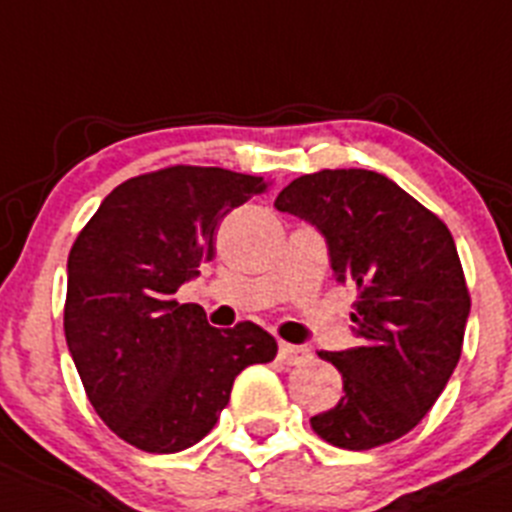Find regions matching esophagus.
<instances>
[{"label":"esophagus","instance_id":"esophagus-1","mask_svg":"<svg viewBox=\"0 0 512 512\" xmlns=\"http://www.w3.org/2000/svg\"><path fill=\"white\" fill-rule=\"evenodd\" d=\"M309 357L311 352L306 347H296V344H286V342L279 344V359L284 364H289V367H296V364L306 362Z\"/></svg>","mask_w":512,"mask_h":512}]
</instances>
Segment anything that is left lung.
<instances>
[{"label":"left lung","mask_w":512,"mask_h":512,"mask_svg":"<svg viewBox=\"0 0 512 512\" xmlns=\"http://www.w3.org/2000/svg\"><path fill=\"white\" fill-rule=\"evenodd\" d=\"M274 206L324 233L334 276L357 294V347L319 352L342 372L344 394L311 430L344 450L399 440L432 410L462 354L470 291L450 228L362 168L301 175Z\"/></svg>","instance_id":"obj_1"}]
</instances>
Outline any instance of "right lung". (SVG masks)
I'll return each mask as SVG.
<instances>
[{
	"label": "right lung",
	"mask_w": 512,
	"mask_h": 512,
	"mask_svg": "<svg viewBox=\"0 0 512 512\" xmlns=\"http://www.w3.org/2000/svg\"><path fill=\"white\" fill-rule=\"evenodd\" d=\"M269 188L259 175L168 165L115 188L67 259L65 339L90 405L120 440L180 452L216 425L233 379L276 357L253 321L216 329L175 291L216 256L233 208Z\"/></svg>",
	"instance_id": "1"
}]
</instances>
